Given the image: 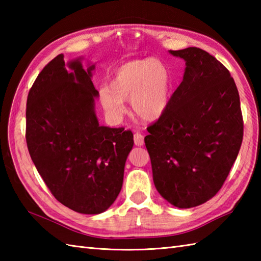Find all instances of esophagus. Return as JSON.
<instances>
[{
	"label": "esophagus",
	"mask_w": 261,
	"mask_h": 261,
	"mask_svg": "<svg viewBox=\"0 0 261 261\" xmlns=\"http://www.w3.org/2000/svg\"><path fill=\"white\" fill-rule=\"evenodd\" d=\"M134 140H135V145L136 146H142L143 145V136L140 134V132H136L134 136Z\"/></svg>",
	"instance_id": "esophagus-1"
}]
</instances>
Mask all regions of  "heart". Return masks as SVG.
I'll return each mask as SVG.
<instances>
[{"mask_svg":"<svg viewBox=\"0 0 261 261\" xmlns=\"http://www.w3.org/2000/svg\"><path fill=\"white\" fill-rule=\"evenodd\" d=\"M173 80L167 66L154 58L131 60L114 70L109 87L99 90L104 110L114 119L125 113L124 101L139 118L151 121L168 107Z\"/></svg>","mask_w":261,"mask_h":261,"instance_id":"1","label":"heart"}]
</instances>
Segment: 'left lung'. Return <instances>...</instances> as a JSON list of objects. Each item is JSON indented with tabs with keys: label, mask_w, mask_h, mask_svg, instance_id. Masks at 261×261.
<instances>
[{
	"label": "left lung",
	"mask_w": 261,
	"mask_h": 261,
	"mask_svg": "<svg viewBox=\"0 0 261 261\" xmlns=\"http://www.w3.org/2000/svg\"><path fill=\"white\" fill-rule=\"evenodd\" d=\"M186 62L184 77L145 143L153 182L179 208L197 206L223 186L239 153L243 120L230 71L203 49L169 50Z\"/></svg>",
	"instance_id": "left-lung-1"
}]
</instances>
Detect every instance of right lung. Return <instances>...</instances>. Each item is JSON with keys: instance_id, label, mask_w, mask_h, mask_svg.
<instances>
[{"instance_id": "obj_1", "label": "right lung", "mask_w": 261, "mask_h": 261, "mask_svg": "<svg viewBox=\"0 0 261 261\" xmlns=\"http://www.w3.org/2000/svg\"><path fill=\"white\" fill-rule=\"evenodd\" d=\"M92 65L65 66L60 54L39 73L27 99L25 140L38 173L55 198L83 214H99L123 184L134 134L98 124Z\"/></svg>"}]
</instances>
